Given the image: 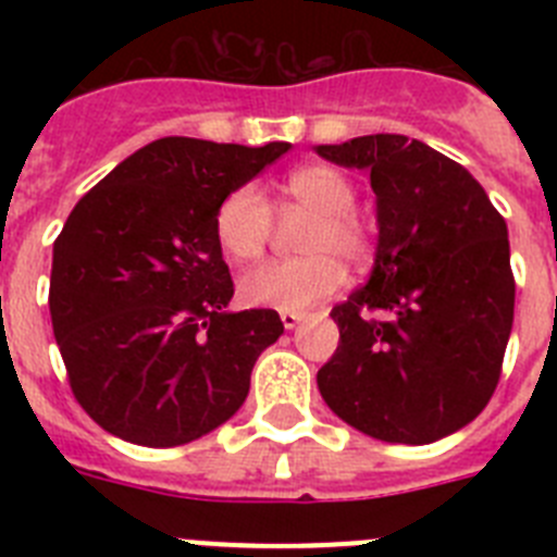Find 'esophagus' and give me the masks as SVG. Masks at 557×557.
I'll use <instances>...</instances> for the list:
<instances>
[{
	"label": "esophagus",
	"instance_id": "34e87169",
	"mask_svg": "<svg viewBox=\"0 0 557 557\" xmlns=\"http://www.w3.org/2000/svg\"><path fill=\"white\" fill-rule=\"evenodd\" d=\"M301 321H304V314H301V312H282L284 329H295Z\"/></svg>",
	"mask_w": 557,
	"mask_h": 557
}]
</instances>
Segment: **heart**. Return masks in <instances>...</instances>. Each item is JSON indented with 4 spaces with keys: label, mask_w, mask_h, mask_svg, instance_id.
<instances>
[{
    "label": "heart",
    "mask_w": 557,
    "mask_h": 557,
    "mask_svg": "<svg viewBox=\"0 0 557 557\" xmlns=\"http://www.w3.org/2000/svg\"><path fill=\"white\" fill-rule=\"evenodd\" d=\"M282 198L309 211L312 223L301 236L307 256L268 262L239 282L248 307L304 312L326 301L346 282L343 262L359 268L373 253L371 225L351 209L357 186L346 172L329 164L295 166L282 178ZM214 234L223 253L234 262H256L273 234V209L256 186H239L225 195L214 214Z\"/></svg>",
    "instance_id": "1"
}]
</instances>
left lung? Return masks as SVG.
Instances as JSON below:
<instances>
[{
	"label": "left lung",
	"instance_id": "obj_1",
	"mask_svg": "<svg viewBox=\"0 0 557 557\" xmlns=\"http://www.w3.org/2000/svg\"><path fill=\"white\" fill-rule=\"evenodd\" d=\"M371 170L379 245L366 287L332 309L321 396L354 430L432 444L491 401L513 326L505 218L471 172L424 141L373 133L314 147Z\"/></svg>",
	"mask_w": 557,
	"mask_h": 557
}]
</instances>
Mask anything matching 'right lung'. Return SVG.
Masks as SVG:
<instances>
[{
	"instance_id": "1",
	"label": "right lung",
	"mask_w": 557,
	"mask_h": 557,
	"mask_svg": "<svg viewBox=\"0 0 557 557\" xmlns=\"http://www.w3.org/2000/svg\"><path fill=\"white\" fill-rule=\"evenodd\" d=\"M287 150L166 136L72 209L52 250L49 312L77 405L106 432L166 449L243 407L284 323L275 309L225 312L234 282L214 214Z\"/></svg>"
}]
</instances>
